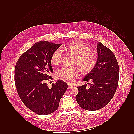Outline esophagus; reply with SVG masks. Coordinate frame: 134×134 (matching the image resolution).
Segmentation results:
<instances>
[{
    "label": "esophagus",
    "instance_id": "esophagus-1",
    "mask_svg": "<svg viewBox=\"0 0 134 134\" xmlns=\"http://www.w3.org/2000/svg\"><path fill=\"white\" fill-rule=\"evenodd\" d=\"M72 87H73V85H68V88H69V89H71V88H72Z\"/></svg>",
    "mask_w": 134,
    "mask_h": 134
}]
</instances>
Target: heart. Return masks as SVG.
I'll return each instance as SVG.
<instances>
[{
	"instance_id": "1",
	"label": "heart",
	"mask_w": 134,
	"mask_h": 134,
	"mask_svg": "<svg viewBox=\"0 0 134 134\" xmlns=\"http://www.w3.org/2000/svg\"><path fill=\"white\" fill-rule=\"evenodd\" d=\"M64 50L74 56L73 65L77 67H63L56 72V77L58 79L71 83L78 77L79 70L83 74L90 73L94 69L97 61V56L90 51V48L79 41H71L64 45ZM62 59V53L59 49L53 51L51 56V62L54 65L60 64Z\"/></svg>"
}]
</instances>
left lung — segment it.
<instances>
[{"label": "left lung", "instance_id": "1", "mask_svg": "<svg viewBox=\"0 0 134 134\" xmlns=\"http://www.w3.org/2000/svg\"><path fill=\"white\" fill-rule=\"evenodd\" d=\"M97 50L96 67L83 79L87 82L91 81L92 83L89 89L87 85L78 86L75 97L79 106L90 111L100 109L109 103L117 89L119 76L118 63L113 53L100 42Z\"/></svg>", "mask_w": 134, "mask_h": 134}]
</instances>
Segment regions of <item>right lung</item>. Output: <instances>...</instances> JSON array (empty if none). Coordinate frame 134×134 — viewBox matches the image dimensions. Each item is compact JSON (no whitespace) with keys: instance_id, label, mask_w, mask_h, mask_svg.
<instances>
[{"instance_id":"obj_1","label":"right lung","mask_w":134,"mask_h":134,"mask_svg":"<svg viewBox=\"0 0 134 134\" xmlns=\"http://www.w3.org/2000/svg\"><path fill=\"white\" fill-rule=\"evenodd\" d=\"M62 44L38 41L19 57L15 67V83L20 98L29 109L40 115L53 113L68 85L60 79L49 88L46 83L52 78L51 56Z\"/></svg>"}]
</instances>
